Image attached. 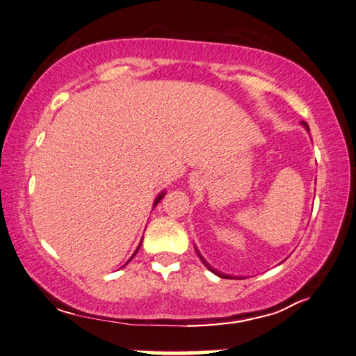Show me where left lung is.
<instances>
[{"instance_id":"obj_1","label":"left lung","mask_w":356,"mask_h":356,"mask_svg":"<svg viewBox=\"0 0 356 356\" xmlns=\"http://www.w3.org/2000/svg\"><path fill=\"white\" fill-rule=\"evenodd\" d=\"M301 125H303V127L306 128V131H307V133H309V131H311V130H309V125H307L306 122H301ZM195 252H197V255L200 257V260H202V263H203V264H205V266H207V268H208V269H209L211 272H213V274H216V275H218V277H222V278H228V275H225V274H220V272H217L216 269H213V268H211V266H209V264L207 263V260H205V259H203V257L200 255V252H199V249H197V248H195Z\"/></svg>"}]
</instances>
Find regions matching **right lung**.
Wrapping results in <instances>:
<instances>
[{"label":"right lung","instance_id":"1","mask_svg":"<svg viewBox=\"0 0 356 356\" xmlns=\"http://www.w3.org/2000/svg\"><path fill=\"white\" fill-rule=\"evenodd\" d=\"M165 193H166V191L163 190V191H162L161 194H159V195H157V197H156V200H154V203H153V208H154V207H157V203H159V202H161V200L163 199V195H165ZM140 245H142V241H140V243H139L138 249H136V251H134V254L131 255V259H133V257H134L136 254H138V251H139V248H140ZM131 259H130V260H128V261H131ZM128 261H127V263H128ZM127 263H125V264H127ZM125 264H124V266H125Z\"/></svg>","mask_w":356,"mask_h":356}]
</instances>
